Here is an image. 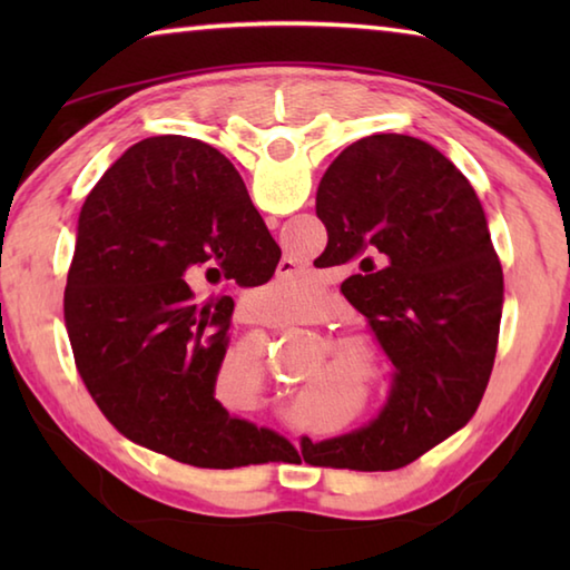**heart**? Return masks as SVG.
<instances>
[{
    "label": "heart",
    "instance_id": "obj_1",
    "mask_svg": "<svg viewBox=\"0 0 570 570\" xmlns=\"http://www.w3.org/2000/svg\"><path fill=\"white\" fill-rule=\"evenodd\" d=\"M304 282L302 278H284L276 276L272 284L266 288V306L264 314L268 320H292V316L304 312ZM330 312V298H326V306L322 308V316ZM334 344V352L342 356V360L350 364V370L354 374V380L362 384V390H372L377 387L384 377V356L377 340L366 332H346L340 334ZM334 374H340V366H334ZM324 390V377L312 380V384L302 392L304 397H316Z\"/></svg>",
    "mask_w": 570,
    "mask_h": 570
}]
</instances>
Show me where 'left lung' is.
Masks as SVG:
<instances>
[{
  "mask_svg": "<svg viewBox=\"0 0 570 570\" xmlns=\"http://www.w3.org/2000/svg\"><path fill=\"white\" fill-rule=\"evenodd\" d=\"M316 216L334 262L360 266L342 294L394 372L377 417L322 442L302 438V452L326 468H404L475 414L493 372L503 268L485 210L438 148L380 132L326 168Z\"/></svg>",
  "mask_w": 570,
  "mask_h": 570,
  "instance_id": "obj_1",
  "label": "left lung"
}]
</instances>
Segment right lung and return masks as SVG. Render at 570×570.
<instances>
[{
    "label": "right lung",
    "mask_w": 570,
    "mask_h": 570,
    "mask_svg": "<svg viewBox=\"0 0 570 570\" xmlns=\"http://www.w3.org/2000/svg\"><path fill=\"white\" fill-rule=\"evenodd\" d=\"M282 248L238 170L206 142L158 135L115 160L85 200L65 288L77 372L118 432L193 468L258 465L294 450L216 400L234 298Z\"/></svg>",
    "instance_id": "add662e5"
}]
</instances>
